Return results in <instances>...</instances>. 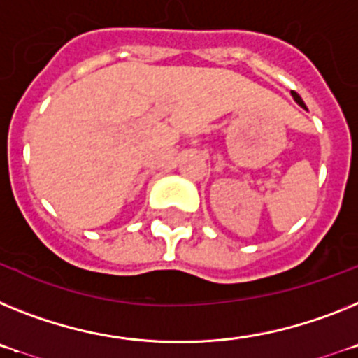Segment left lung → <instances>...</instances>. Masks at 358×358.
Segmentation results:
<instances>
[{
  "label": "left lung",
  "mask_w": 358,
  "mask_h": 358,
  "mask_svg": "<svg viewBox=\"0 0 358 358\" xmlns=\"http://www.w3.org/2000/svg\"><path fill=\"white\" fill-rule=\"evenodd\" d=\"M292 97H294V101L297 102V104H299L301 108H304V110H306V104H304V102H303V99H301L299 95H297V93H295V92H292Z\"/></svg>",
  "instance_id": "1"
}]
</instances>
